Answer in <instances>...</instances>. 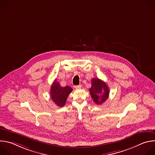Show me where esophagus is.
<instances>
[{"instance_id": "1", "label": "esophagus", "mask_w": 155, "mask_h": 155, "mask_svg": "<svg viewBox=\"0 0 155 155\" xmlns=\"http://www.w3.org/2000/svg\"><path fill=\"white\" fill-rule=\"evenodd\" d=\"M81 87V85L79 84V85H75L74 86V87L75 88V89H80V88Z\"/></svg>"}]
</instances>
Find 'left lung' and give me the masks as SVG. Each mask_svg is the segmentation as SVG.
Returning a JSON list of instances; mask_svg holds the SVG:
<instances>
[{"mask_svg":"<svg viewBox=\"0 0 155 155\" xmlns=\"http://www.w3.org/2000/svg\"><path fill=\"white\" fill-rule=\"evenodd\" d=\"M90 93L93 101L97 105L104 103L108 97L109 89L107 84L99 78H93L91 81Z\"/></svg>","mask_w":155,"mask_h":155,"instance_id":"8db88e82","label":"left lung"}]
</instances>
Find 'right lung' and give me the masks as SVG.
Here are the masks:
<instances>
[{"instance_id": "obj_1", "label": "right lung", "mask_w": 155, "mask_h": 155, "mask_svg": "<svg viewBox=\"0 0 155 155\" xmlns=\"http://www.w3.org/2000/svg\"><path fill=\"white\" fill-rule=\"evenodd\" d=\"M72 90V88L69 86L62 87L55 80L51 86V98L56 105L62 107L65 105L69 94Z\"/></svg>"}]
</instances>
